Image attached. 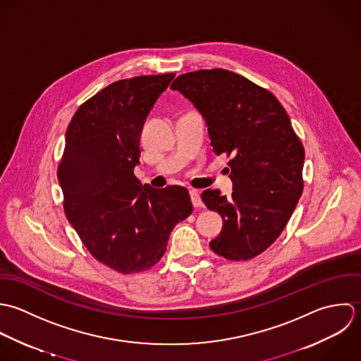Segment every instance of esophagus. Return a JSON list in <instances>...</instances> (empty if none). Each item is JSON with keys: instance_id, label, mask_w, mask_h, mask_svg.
Segmentation results:
<instances>
[{"instance_id": "esophagus-1", "label": "esophagus", "mask_w": 361, "mask_h": 361, "mask_svg": "<svg viewBox=\"0 0 361 361\" xmlns=\"http://www.w3.org/2000/svg\"><path fill=\"white\" fill-rule=\"evenodd\" d=\"M190 195H191L192 205H194L195 208H201V207H202V201H201L200 192H198L197 190H190Z\"/></svg>"}]
</instances>
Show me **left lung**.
Wrapping results in <instances>:
<instances>
[{"mask_svg":"<svg viewBox=\"0 0 361 361\" xmlns=\"http://www.w3.org/2000/svg\"><path fill=\"white\" fill-rule=\"evenodd\" d=\"M202 114L216 154L231 156V197L205 190L204 204L223 219L209 245L247 261L281 235L302 192L304 147L286 110L267 89L227 70L183 73L170 86Z\"/></svg>","mask_w":361,"mask_h":361,"instance_id":"obj_1","label":"left lung"}]
</instances>
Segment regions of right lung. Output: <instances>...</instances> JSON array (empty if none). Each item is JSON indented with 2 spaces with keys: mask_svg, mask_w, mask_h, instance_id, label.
<instances>
[{
  "mask_svg": "<svg viewBox=\"0 0 361 361\" xmlns=\"http://www.w3.org/2000/svg\"><path fill=\"white\" fill-rule=\"evenodd\" d=\"M174 73L117 80L86 100L67 128L59 166L64 211L89 252L120 274L156 265L174 226L192 214L184 187L142 185L146 117Z\"/></svg>",
  "mask_w": 361,
  "mask_h": 361,
  "instance_id": "obj_1",
  "label": "right lung"
}]
</instances>
